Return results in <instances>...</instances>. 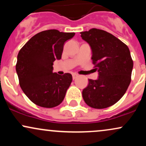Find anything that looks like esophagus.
I'll use <instances>...</instances> for the list:
<instances>
[{
  "mask_svg": "<svg viewBox=\"0 0 146 146\" xmlns=\"http://www.w3.org/2000/svg\"><path fill=\"white\" fill-rule=\"evenodd\" d=\"M72 77H73V80H75V79H76L77 78H78V75L77 74H74V73H73V74L72 75Z\"/></svg>",
  "mask_w": 146,
  "mask_h": 146,
  "instance_id": "34e87169",
  "label": "esophagus"
}]
</instances>
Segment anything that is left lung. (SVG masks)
I'll use <instances>...</instances> for the list:
<instances>
[{"label": "left lung", "instance_id": "left-lung-1", "mask_svg": "<svg viewBox=\"0 0 146 146\" xmlns=\"http://www.w3.org/2000/svg\"><path fill=\"white\" fill-rule=\"evenodd\" d=\"M80 33L91 48V59L99 73L97 80H88V86L82 90L83 99L91 108H108L123 96L130 85L133 68L130 50L104 30L93 28Z\"/></svg>", "mask_w": 146, "mask_h": 146}]
</instances>
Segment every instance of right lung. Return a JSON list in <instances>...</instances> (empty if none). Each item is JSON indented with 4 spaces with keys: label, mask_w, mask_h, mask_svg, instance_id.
<instances>
[{
    "label": "right lung",
    "mask_w": 146,
    "mask_h": 146,
    "mask_svg": "<svg viewBox=\"0 0 146 146\" xmlns=\"http://www.w3.org/2000/svg\"><path fill=\"white\" fill-rule=\"evenodd\" d=\"M74 36L46 30L33 36L20 50L16 65L20 86L35 104L53 108L63 101L72 75L53 73V62L61 59L64 44Z\"/></svg>",
    "instance_id": "1"
}]
</instances>
